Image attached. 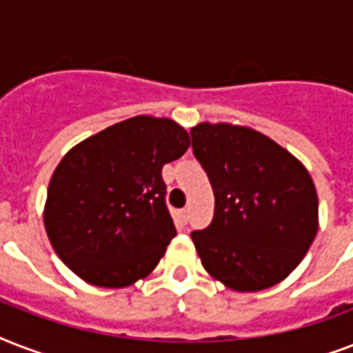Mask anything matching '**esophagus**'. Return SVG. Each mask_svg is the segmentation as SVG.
I'll return each mask as SVG.
<instances>
[{
    "instance_id": "1",
    "label": "esophagus",
    "mask_w": 353,
    "mask_h": 353,
    "mask_svg": "<svg viewBox=\"0 0 353 353\" xmlns=\"http://www.w3.org/2000/svg\"><path fill=\"white\" fill-rule=\"evenodd\" d=\"M179 221H181L183 225L188 221V209H181L179 210Z\"/></svg>"
}]
</instances>
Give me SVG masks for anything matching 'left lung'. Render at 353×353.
Masks as SVG:
<instances>
[{
	"label": "left lung",
	"instance_id": "left-lung-1",
	"mask_svg": "<svg viewBox=\"0 0 353 353\" xmlns=\"http://www.w3.org/2000/svg\"><path fill=\"white\" fill-rule=\"evenodd\" d=\"M190 135L214 190L210 225L190 234L205 271L241 293L282 282L317 234L319 199L310 172L251 128L201 122Z\"/></svg>",
	"mask_w": 353,
	"mask_h": 353
}]
</instances>
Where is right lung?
<instances>
[{
	"mask_svg": "<svg viewBox=\"0 0 353 353\" xmlns=\"http://www.w3.org/2000/svg\"><path fill=\"white\" fill-rule=\"evenodd\" d=\"M188 146L177 122L139 115L69 150L43 209L60 260L99 288H126L148 276L176 236L161 170Z\"/></svg>",
	"mask_w": 353,
	"mask_h": 353,
	"instance_id": "add662e5",
	"label": "right lung"
}]
</instances>
